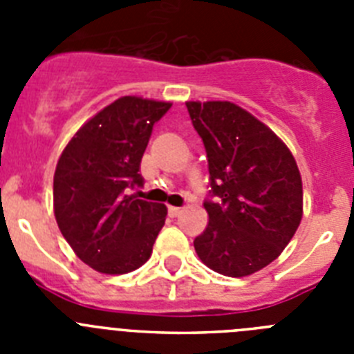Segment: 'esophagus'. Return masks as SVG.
<instances>
[{"mask_svg":"<svg viewBox=\"0 0 354 354\" xmlns=\"http://www.w3.org/2000/svg\"><path fill=\"white\" fill-rule=\"evenodd\" d=\"M168 214H170L171 218H177V216L183 214V209H180V207H174V205H170V207H168Z\"/></svg>","mask_w":354,"mask_h":354,"instance_id":"obj_1","label":"esophagus"}]
</instances>
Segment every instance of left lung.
I'll return each instance as SVG.
<instances>
[{
	"instance_id": "1",
	"label": "left lung",
	"mask_w": 354,
	"mask_h": 354,
	"mask_svg": "<svg viewBox=\"0 0 354 354\" xmlns=\"http://www.w3.org/2000/svg\"><path fill=\"white\" fill-rule=\"evenodd\" d=\"M207 152L211 193L195 252L225 277L257 273L283 252L303 216L301 175L292 152L270 127L228 101H187Z\"/></svg>"
}]
</instances>
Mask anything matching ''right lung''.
Here are the masks:
<instances>
[{
  "mask_svg": "<svg viewBox=\"0 0 354 354\" xmlns=\"http://www.w3.org/2000/svg\"><path fill=\"white\" fill-rule=\"evenodd\" d=\"M170 106L120 97L84 122L58 159L53 183L56 223L77 257L99 273L138 270L167 220V205L129 189L143 186V152L152 127Z\"/></svg>",
  "mask_w": 354,
  "mask_h": 354,
  "instance_id": "obj_1",
  "label": "right lung"
}]
</instances>
